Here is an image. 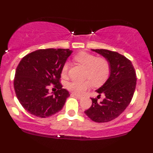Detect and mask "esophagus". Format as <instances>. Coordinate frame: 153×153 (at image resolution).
<instances>
[{
  "instance_id": "obj_1",
  "label": "esophagus",
  "mask_w": 153,
  "mask_h": 153,
  "mask_svg": "<svg viewBox=\"0 0 153 153\" xmlns=\"http://www.w3.org/2000/svg\"><path fill=\"white\" fill-rule=\"evenodd\" d=\"M72 95H74L75 97H76L77 99H79V100H81V97H80V96H79V95H76V94H74V93H72Z\"/></svg>"
}]
</instances>
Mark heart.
<instances>
[{
	"instance_id": "1",
	"label": "heart",
	"mask_w": 153,
	"mask_h": 153,
	"mask_svg": "<svg viewBox=\"0 0 153 153\" xmlns=\"http://www.w3.org/2000/svg\"><path fill=\"white\" fill-rule=\"evenodd\" d=\"M74 60L86 69L85 78L89 79L95 85H99L105 82L109 76L111 65L108 60L105 58L99 57L87 52H80L74 57ZM69 63L65 62L61 70L63 77L68 75ZM91 85L88 80L79 81L73 80L67 83L66 88L69 91L77 95H83L84 92Z\"/></svg>"
}]
</instances>
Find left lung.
Returning a JSON list of instances; mask_svg holds the SVG:
<instances>
[{"label": "left lung", "instance_id": "8db88e82", "mask_svg": "<svg viewBox=\"0 0 153 153\" xmlns=\"http://www.w3.org/2000/svg\"><path fill=\"white\" fill-rule=\"evenodd\" d=\"M106 58L111 65L109 77L96 92L105 98L97 102L91 98L92 105L85 115L96 123H106L118 117L130 103L137 85V76L129 59L118 52L106 49H91Z\"/></svg>", "mask_w": 153, "mask_h": 153}]
</instances>
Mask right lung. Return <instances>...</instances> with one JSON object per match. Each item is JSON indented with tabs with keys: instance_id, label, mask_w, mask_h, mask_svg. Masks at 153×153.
Listing matches in <instances>:
<instances>
[{
	"instance_id": "right-lung-1",
	"label": "right lung",
	"mask_w": 153,
	"mask_h": 153,
	"mask_svg": "<svg viewBox=\"0 0 153 153\" xmlns=\"http://www.w3.org/2000/svg\"><path fill=\"white\" fill-rule=\"evenodd\" d=\"M72 53L69 49H39L25 56L15 72L14 88L16 97L28 113L39 118L56 114L70 96L60 83L61 70ZM59 89L49 94L50 84Z\"/></svg>"
}]
</instances>
